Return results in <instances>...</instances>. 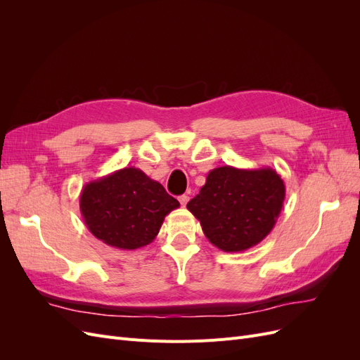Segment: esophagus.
I'll return each mask as SVG.
<instances>
[{
    "label": "esophagus",
    "instance_id": "obj_1",
    "mask_svg": "<svg viewBox=\"0 0 360 360\" xmlns=\"http://www.w3.org/2000/svg\"><path fill=\"white\" fill-rule=\"evenodd\" d=\"M179 201H180V204L184 207V205L188 204V201H189V197H188V195H180V197H179Z\"/></svg>",
    "mask_w": 360,
    "mask_h": 360
}]
</instances>
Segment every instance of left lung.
<instances>
[{
    "mask_svg": "<svg viewBox=\"0 0 360 360\" xmlns=\"http://www.w3.org/2000/svg\"><path fill=\"white\" fill-rule=\"evenodd\" d=\"M285 200V184L270 167L212 169L188 210L209 242L225 252H240L270 234Z\"/></svg>",
    "mask_w": 360,
    "mask_h": 360,
    "instance_id": "left-lung-1",
    "label": "left lung"
}]
</instances>
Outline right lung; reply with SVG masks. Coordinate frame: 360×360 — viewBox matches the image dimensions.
<instances>
[{
    "label": "right lung",
    "mask_w": 360,
    "mask_h": 360,
    "mask_svg": "<svg viewBox=\"0 0 360 360\" xmlns=\"http://www.w3.org/2000/svg\"><path fill=\"white\" fill-rule=\"evenodd\" d=\"M180 202L144 171L117 169L85 184L79 195L82 219L101 242L138 249L155 240L165 216Z\"/></svg>",
    "instance_id": "right-lung-1"
}]
</instances>
